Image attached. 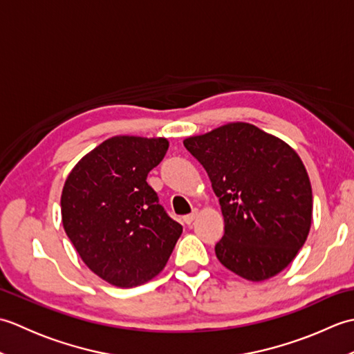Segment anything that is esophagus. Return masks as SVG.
Instances as JSON below:
<instances>
[{
  "mask_svg": "<svg viewBox=\"0 0 354 354\" xmlns=\"http://www.w3.org/2000/svg\"><path fill=\"white\" fill-rule=\"evenodd\" d=\"M198 209H193V212L190 213V214H187V216H184V222L187 223V225H192L193 222H194V219H196L198 217Z\"/></svg>",
  "mask_w": 354,
  "mask_h": 354,
  "instance_id": "obj_1",
  "label": "esophagus"
}]
</instances>
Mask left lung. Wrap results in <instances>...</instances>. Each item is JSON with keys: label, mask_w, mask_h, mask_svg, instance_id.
Masks as SVG:
<instances>
[{"label": "left lung", "mask_w": 354, "mask_h": 354, "mask_svg": "<svg viewBox=\"0 0 354 354\" xmlns=\"http://www.w3.org/2000/svg\"><path fill=\"white\" fill-rule=\"evenodd\" d=\"M184 146L208 173L225 222L216 257L263 281L289 266L312 225V187L301 158L250 123H228Z\"/></svg>", "instance_id": "1"}]
</instances>
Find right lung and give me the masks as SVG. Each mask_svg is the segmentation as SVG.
<instances>
[{
    "instance_id": "right-lung-1",
    "label": "right lung",
    "mask_w": 354,
    "mask_h": 354,
    "mask_svg": "<svg viewBox=\"0 0 354 354\" xmlns=\"http://www.w3.org/2000/svg\"><path fill=\"white\" fill-rule=\"evenodd\" d=\"M167 149L165 138L118 135L82 158L65 181L66 236L85 265L118 288L160 274L183 232L146 181Z\"/></svg>"
}]
</instances>
